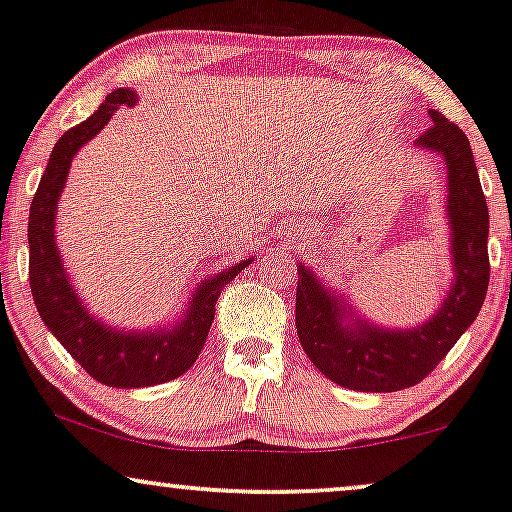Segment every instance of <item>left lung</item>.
<instances>
[{
    "instance_id": "obj_1",
    "label": "left lung",
    "mask_w": 512,
    "mask_h": 512,
    "mask_svg": "<svg viewBox=\"0 0 512 512\" xmlns=\"http://www.w3.org/2000/svg\"><path fill=\"white\" fill-rule=\"evenodd\" d=\"M432 127L416 144L442 153L449 179L454 283L437 314L413 328L359 319L304 264L297 269L295 326L309 361L333 383L359 392H397L428 378L480 314L489 288V208L463 129L430 111Z\"/></svg>"
}]
</instances>
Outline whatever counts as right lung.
<instances>
[{
    "label": "right lung",
    "mask_w": 512,
    "mask_h": 512,
    "mask_svg": "<svg viewBox=\"0 0 512 512\" xmlns=\"http://www.w3.org/2000/svg\"><path fill=\"white\" fill-rule=\"evenodd\" d=\"M134 106L132 89H115L106 96L99 111L80 125L68 129L49 155L40 186L30 205V290L44 326L68 349L70 357L84 371L111 387H151L179 378L196 364L200 349L208 340L215 304L222 288L252 262L248 260L205 278L203 286L191 295L184 319L170 328L153 331H118L87 312L80 295L70 283L56 245V205L66 186L75 153L106 127L118 106Z\"/></svg>",
    "instance_id": "add662e5"
}]
</instances>
